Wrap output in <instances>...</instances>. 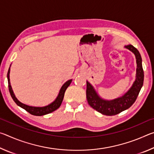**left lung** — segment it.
I'll return each instance as SVG.
<instances>
[{
    "label": "left lung",
    "instance_id": "1",
    "mask_svg": "<svg viewBox=\"0 0 154 154\" xmlns=\"http://www.w3.org/2000/svg\"><path fill=\"white\" fill-rule=\"evenodd\" d=\"M125 48L134 53L136 57L137 68L136 79L132 86L124 95L113 100H104L98 96L92 85L88 81L86 82V98L88 104L96 111L105 116H115L130 108L136 100L143 85L144 72L142 66L141 56L139 51L132 45H126Z\"/></svg>",
    "mask_w": 154,
    "mask_h": 154
}]
</instances>
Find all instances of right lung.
Instances as JSON below:
<instances>
[{"instance_id":"add662e5","label":"right lung","mask_w":154,"mask_h":154,"mask_svg":"<svg viewBox=\"0 0 154 154\" xmlns=\"http://www.w3.org/2000/svg\"><path fill=\"white\" fill-rule=\"evenodd\" d=\"M9 73H10V67L9 69L8 72H7V79H8L9 90L10 94H11V97L13 98V100H14V102L16 103L18 106H20V107L25 109L26 111H28V113H30V114L33 115V116H44V115L50 113L51 112L56 111V109H58L60 106L62 100H63L65 91H66L67 88L69 86L72 82V79H70L69 81H67L66 83H64L63 85H62L61 88L60 90L58 96H57L56 100H54V102H52L51 104H49V105L47 106H42V107H37V106H31L26 105H25V104H23L21 102H20V101L17 100V98L15 97L14 92H13L12 88L11 86L10 79H9Z\"/></svg>"}]
</instances>
